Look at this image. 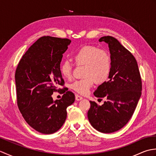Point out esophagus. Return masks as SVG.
<instances>
[{
    "label": "esophagus",
    "instance_id": "obj_1",
    "mask_svg": "<svg viewBox=\"0 0 156 156\" xmlns=\"http://www.w3.org/2000/svg\"><path fill=\"white\" fill-rule=\"evenodd\" d=\"M82 99H83V97H81V96L78 95V94H76V101H81Z\"/></svg>",
    "mask_w": 156,
    "mask_h": 156
}]
</instances>
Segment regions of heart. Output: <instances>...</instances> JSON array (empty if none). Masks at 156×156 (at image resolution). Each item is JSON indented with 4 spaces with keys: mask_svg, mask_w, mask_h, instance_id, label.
<instances>
[{
    "mask_svg": "<svg viewBox=\"0 0 156 156\" xmlns=\"http://www.w3.org/2000/svg\"><path fill=\"white\" fill-rule=\"evenodd\" d=\"M77 65H85V78L76 80L72 84V88L78 93L87 94L95 81L102 83L108 78L111 70V58L105 49H99L93 45H84L73 54ZM60 72L66 78H70L72 64L68 60H64L60 65Z\"/></svg>",
    "mask_w": 156,
    "mask_h": 156,
    "instance_id": "obj_1",
    "label": "heart"
}]
</instances>
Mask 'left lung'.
<instances>
[{"instance_id": "left-lung-1", "label": "left lung", "mask_w": 156, "mask_h": 156, "mask_svg": "<svg viewBox=\"0 0 156 156\" xmlns=\"http://www.w3.org/2000/svg\"><path fill=\"white\" fill-rule=\"evenodd\" d=\"M99 41L108 45L111 70L108 80L94 92L96 97L107 101L101 106L90 101L88 119L99 132L111 133L123 127L131 118L141 95V78L136 59L117 39L105 36Z\"/></svg>"}]
</instances>
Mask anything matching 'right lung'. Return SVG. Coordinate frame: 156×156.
Segmentation results:
<instances>
[{
	"instance_id": "add662e5",
	"label": "right lung",
	"mask_w": 156,
	"mask_h": 156,
	"mask_svg": "<svg viewBox=\"0 0 156 156\" xmlns=\"http://www.w3.org/2000/svg\"><path fill=\"white\" fill-rule=\"evenodd\" d=\"M71 43L68 39L44 36L37 39L19 62L15 72L17 105L25 121L43 134H51L64 125L66 108L75 95L64 86L60 72L63 54ZM62 90L61 99L52 100L54 91Z\"/></svg>"
}]
</instances>
